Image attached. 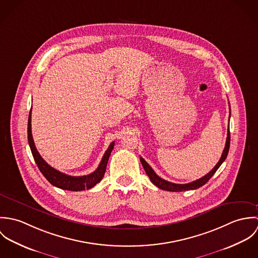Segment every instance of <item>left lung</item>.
<instances>
[{"mask_svg":"<svg viewBox=\"0 0 258 258\" xmlns=\"http://www.w3.org/2000/svg\"><path fill=\"white\" fill-rule=\"evenodd\" d=\"M230 109V108H229ZM229 117H230V113H229ZM229 145H230V133H229V127L227 129V137H226V142H225V147L223 149V152L221 154V159L220 161L218 162V164L215 166V168L209 173L207 174L206 176H204L203 178L197 180V181H194L191 183H188V184H174V183H171V182H168L162 178H160L155 172L154 170L150 167V165L148 164L147 162L142 158L140 157V161L143 165V168L147 174L148 177L150 178L151 182L155 185H157L159 188L161 189H164V190H169V191H184V190H189V189H196V188H199L201 187L202 185L208 183V181L214 176V174L217 172V170L221 167V164L224 162V160L226 159L227 157V154H228V150H229Z\"/></svg>","mask_w":258,"mask_h":258,"instance_id":"8db88e82","label":"left lung"}]
</instances>
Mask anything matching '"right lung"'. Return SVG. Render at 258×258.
Here are the masks:
<instances>
[{
	"label": "right lung",
	"instance_id": "add662e5",
	"mask_svg": "<svg viewBox=\"0 0 258 258\" xmlns=\"http://www.w3.org/2000/svg\"><path fill=\"white\" fill-rule=\"evenodd\" d=\"M32 109L30 111L29 115V121H28V140H29V145L31 148L33 157L37 163V167L41 174L44 176V178L56 187L67 189V190H73V191H79V190H84V189H89L93 187L96 184H98L106 171V166L108 159L110 157L111 152L114 148L115 142H112L106 152L104 153L102 160L98 166V168L91 174L87 176H80V177H73L69 176L67 174H63L54 168L50 167L39 155L37 152V148L35 145L33 135H32Z\"/></svg>",
	"mask_w": 258,
	"mask_h": 258
}]
</instances>
